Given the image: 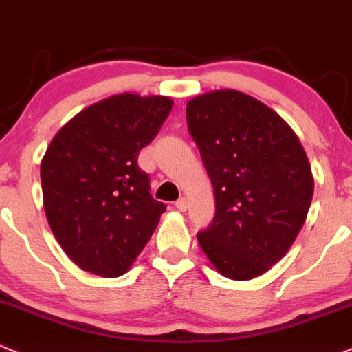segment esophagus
<instances>
[{
    "label": "esophagus",
    "instance_id": "34e87169",
    "mask_svg": "<svg viewBox=\"0 0 352 352\" xmlns=\"http://www.w3.org/2000/svg\"><path fill=\"white\" fill-rule=\"evenodd\" d=\"M175 206H176V209L181 210V212H184V210H188V208H189L188 199H186V197H181V199H177L175 202Z\"/></svg>",
    "mask_w": 352,
    "mask_h": 352
}]
</instances>
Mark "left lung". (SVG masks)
I'll return each mask as SVG.
<instances>
[{
	"instance_id": "left-lung-1",
	"label": "left lung",
	"mask_w": 352,
	"mask_h": 352,
	"mask_svg": "<svg viewBox=\"0 0 352 352\" xmlns=\"http://www.w3.org/2000/svg\"><path fill=\"white\" fill-rule=\"evenodd\" d=\"M189 135L216 194L199 245L227 278L265 274L307 219L313 176L300 140L278 113L237 90H214L186 107Z\"/></svg>"
}]
</instances>
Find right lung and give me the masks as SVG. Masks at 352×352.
<instances>
[{
    "label": "right lung",
    "mask_w": 352,
    "mask_h": 352,
    "mask_svg": "<svg viewBox=\"0 0 352 352\" xmlns=\"http://www.w3.org/2000/svg\"><path fill=\"white\" fill-rule=\"evenodd\" d=\"M173 109L168 97L120 94L87 107L54 136L43 163L44 210L57 242L90 274L123 275L166 210L140 151Z\"/></svg>",
    "instance_id": "obj_1"
}]
</instances>
